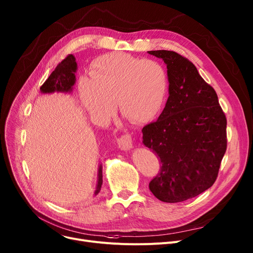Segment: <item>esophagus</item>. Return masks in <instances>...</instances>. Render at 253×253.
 I'll return each mask as SVG.
<instances>
[{
  "instance_id": "esophagus-1",
  "label": "esophagus",
  "mask_w": 253,
  "mask_h": 253,
  "mask_svg": "<svg viewBox=\"0 0 253 253\" xmlns=\"http://www.w3.org/2000/svg\"><path fill=\"white\" fill-rule=\"evenodd\" d=\"M132 143H133V138H132L130 133L123 134L121 137L118 138V145L121 150H130L132 148Z\"/></svg>"
}]
</instances>
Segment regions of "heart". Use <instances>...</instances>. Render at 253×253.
Here are the masks:
<instances>
[{
  "label": "heart",
  "instance_id": "1",
  "mask_svg": "<svg viewBox=\"0 0 253 253\" xmlns=\"http://www.w3.org/2000/svg\"><path fill=\"white\" fill-rule=\"evenodd\" d=\"M168 91L164 66L156 60L137 58L125 53L99 57L80 83V97L87 112L109 118L114 103L124 118L147 122L161 110Z\"/></svg>",
  "mask_w": 253,
  "mask_h": 253
}]
</instances>
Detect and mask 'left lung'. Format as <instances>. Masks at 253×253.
Masks as SVG:
<instances>
[{
    "label": "left lung",
    "mask_w": 253,
    "mask_h": 253,
    "mask_svg": "<svg viewBox=\"0 0 253 253\" xmlns=\"http://www.w3.org/2000/svg\"><path fill=\"white\" fill-rule=\"evenodd\" d=\"M149 53L164 60L169 81L162 114L142 128L143 144L161 162L149 187L160 201L182 202L215 182L227 151V118L192 61L174 51Z\"/></svg>",
    "instance_id": "obj_1"
}]
</instances>
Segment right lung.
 <instances>
[{"label": "right lung", "instance_id": "1", "mask_svg": "<svg viewBox=\"0 0 253 253\" xmlns=\"http://www.w3.org/2000/svg\"><path fill=\"white\" fill-rule=\"evenodd\" d=\"M77 62L76 58L70 54L66 56L61 62L57 64L55 70L51 73L49 78L46 80L45 83L41 86L40 90L43 93L51 92H69L72 90V87L76 81V73ZM102 184V168L101 165L98 169V180L95 195L99 193Z\"/></svg>", "mask_w": 253, "mask_h": 253}]
</instances>
